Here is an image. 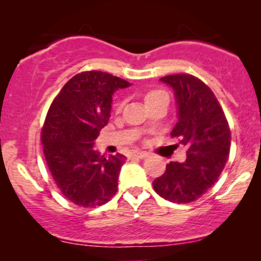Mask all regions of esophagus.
Returning <instances> with one entry per match:
<instances>
[{"mask_svg":"<svg viewBox=\"0 0 261 261\" xmlns=\"http://www.w3.org/2000/svg\"><path fill=\"white\" fill-rule=\"evenodd\" d=\"M133 157H135V158H140V160H142V158H146L148 155V153L147 152H134L133 154Z\"/></svg>","mask_w":261,"mask_h":261,"instance_id":"1","label":"esophagus"}]
</instances>
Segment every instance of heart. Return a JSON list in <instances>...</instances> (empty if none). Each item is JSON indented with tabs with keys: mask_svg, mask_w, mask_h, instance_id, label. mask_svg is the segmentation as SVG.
Masks as SVG:
<instances>
[{
	"mask_svg": "<svg viewBox=\"0 0 261 261\" xmlns=\"http://www.w3.org/2000/svg\"><path fill=\"white\" fill-rule=\"evenodd\" d=\"M163 98H168L164 92L157 91V89H153V91H149V92H147L145 94V104H146V107L149 106V104L154 103V101H157V100H160V99H163ZM121 108H122V101H119V103L116 104V112H120Z\"/></svg>",
	"mask_w": 261,
	"mask_h": 261,
	"instance_id": "1",
	"label": "heart"
}]
</instances>
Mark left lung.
Here are the masks:
<instances>
[{"label":"left lung","instance_id":"left-lung-1","mask_svg":"<svg viewBox=\"0 0 261 261\" xmlns=\"http://www.w3.org/2000/svg\"><path fill=\"white\" fill-rule=\"evenodd\" d=\"M161 81L174 92L178 122L170 135L187 147V160L167 164L164 174L154 179L153 189L172 202H193L222 173L229 155L230 130L217 98L202 81L185 73Z\"/></svg>","mask_w":261,"mask_h":261}]
</instances>
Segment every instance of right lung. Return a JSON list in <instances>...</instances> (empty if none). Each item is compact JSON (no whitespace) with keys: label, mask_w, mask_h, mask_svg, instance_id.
I'll return each mask as SVG.
<instances>
[{"label":"right lung","mask_w":261,"mask_h":261,"mask_svg":"<svg viewBox=\"0 0 261 261\" xmlns=\"http://www.w3.org/2000/svg\"><path fill=\"white\" fill-rule=\"evenodd\" d=\"M127 81L101 71L76 74L50 106L41 130L44 154L65 197L74 205L97 207L115 195L126 157L100 154L94 141L108 124L113 95Z\"/></svg>","instance_id":"right-lung-1"}]
</instances>
